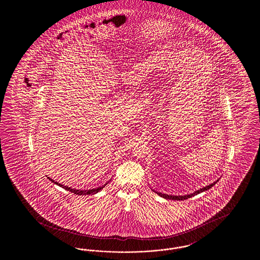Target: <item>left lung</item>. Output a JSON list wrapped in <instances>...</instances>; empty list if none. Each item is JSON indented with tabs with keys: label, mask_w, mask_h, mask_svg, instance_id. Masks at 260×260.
I'll use <instances>...</instances> for the list:
<instances>
[{
	"label": "left lung",
	"mask_w": 260,
	"mask_h": 260,
	"mask_svg": "<svg viewBox=\"0 0 260 260\" xmlns=\"http://www.w3.org/2000/svg\"><path fill=\"white\" fill-rule=\"evenodd\" d=\"M218 181V179L216 180V181H214L213 183H211L210 185L206 186V187H203V188H201L200 190H197V191H195L194 193H192V194H189V195H184V196H173V195H168V194H161V193H158V192H156L159 196H161L162 198L165 199H169V200H177V201H183V200H186V199L191 198V197H193V196H195V195H198L200 193H202V192H204V191H207V190H209L210 188H211L212 186L214 185L216 182Z\"/></svg>",
	"instance_id": "8db88e82"
}]
</instances>
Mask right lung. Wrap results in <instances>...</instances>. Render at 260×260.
Instances as JSON below:
<instances>
[{
  "label": "right lung",
  "instance_id": "add662e5",
  "mask_svg": "<svg viewBox=\"0 0 260 260\" xmlns=\"http://www.w3.org/2000/svg\"><path fill=\"white\" fill-rule=\"evenodd\" d=\"M49 179H50V181H52L54 184H56V185L60 186L62 188H64L65 190H67V191H70V192H72V193H74L76 195H93V194H96L98 192H99L101 189H103V187H105L106 184H108L109 183V181L108 182H106L105 183V185L104 186H100V187H98V188H93V189H88V190H80V189H73V188H71V187H68V186H64L60 184V183H57V182H55L54 180H52L51 178L50 177H48Z\"/></svg>",
  "mask_w": 260,
  "mask_h": 260
}]
</instances>
